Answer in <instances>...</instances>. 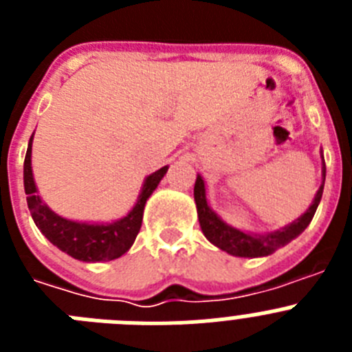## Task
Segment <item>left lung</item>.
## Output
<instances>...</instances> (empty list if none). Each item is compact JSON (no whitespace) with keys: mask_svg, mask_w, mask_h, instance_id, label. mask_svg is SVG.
Listing matches in <instances>:
<instances>
[{"mask_svg":"<svg viewBox=\"0 0 352 352\" xmlns=\"http://www.w3.org/2000/svg\"><path fill=\"white\" fill-rule=\"evenodd\" d=\"M324 178H326V167H322V185L319 186L314 203L310 208L301 214L300 219H296L292 223L285 226L284 229L270 234H252V232L238 231L234 227L227 226L220 217L208 206L206 201V188H204V182L201 176H197L194 186V199L197 204V217L201 229H203L204 236L210 239L214 247H219L220 250L231 254L236 257H263L270 256L278 248L285 247L289 241L300 236L301 232L307 229L310 222H312L314 214H316L317 206L321 203L322 188H324Z\"/></svg>","mask_w":352,"mask_h":352,"instance_id":"8db88e82","label":"left lung"}]
</instances>
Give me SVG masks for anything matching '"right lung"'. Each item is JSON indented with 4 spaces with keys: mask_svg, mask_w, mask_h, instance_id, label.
I'll use <instances>...</instances> for the list:
<instances>
[{
    "mask_svg": "<svg viewBox=\"0 0 352 352\" xmlns=\"http://www.w3.org/2000/svg\"><path fill=\"white\" fill-rule=\"evenodd\" d=\"M31 141H33V135L30 139L26 158H24V190L28 195L26 201L31 217L42 234L61 252L84 263L113 261L123 256L138 238L146 201L153 194L160 179L164 178V174L167 173V166L146 178L138 203L123 219L113 223L72 222L49 210L47 204L42 203L40 195L36 194L33 170H31Z\"/></svg>",
    "mask_w": 352,
    "mask_h": 352,
    "instance_id": "1",
    "label": "right lung"
}]
</instances>
